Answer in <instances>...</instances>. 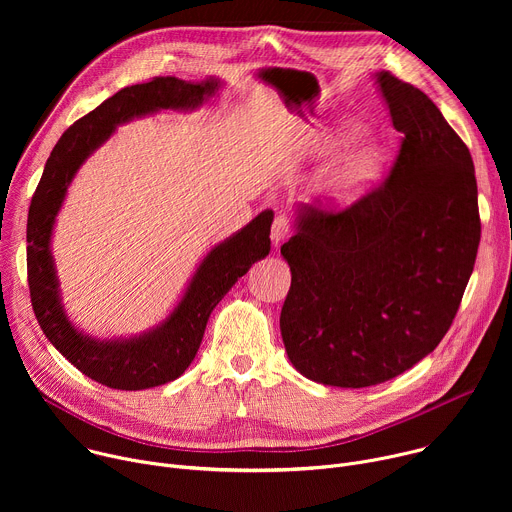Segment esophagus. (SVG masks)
<instances>
[{
    "mask_svg": "<svg viewBox=\"0 0 512 512\" xmlns=\"http://www.w3.org/2000/svg\"><path fill=\"white\" fill-rule=\"evenodd\" d=\"M289 235H291V223H289V218H287L285 214L275 216L273 227H271V243L277 247V245H281Z\"/></svg>",
    "mask_w": 512,
    "mask_h": 512,
    "instance_id": "34e87169",
    "label": "esophagus"
}]
</instances>
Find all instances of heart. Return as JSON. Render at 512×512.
<instances>
[{
    "instance_id": "obj_1",
    "label": "heart",
    "mask_w": 512,
    "mask_h": 512,
    "mask_svg": "<svg viewBox=\"0 0 512 512\" xmlns=\"http://www.w3.org/2000/svg\"><path fill=\"white\" fill-rule=\"evenodd\" d=\"M356 131L348 125L330 127L318 133V150L322 154L336 152L340 145H344L348 139H352ZM385 164L383 150L373 141L358 143L352 148L340 164L334 168L330 180H328V192L336 202H352L360 194L367 192L381 176Z\"/></svg>"
}]
</instances>
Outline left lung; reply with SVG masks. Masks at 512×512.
Segmentation results:
<instances>
[{
    "label": "left lung",
    "mask_w": 512,
    "mask_h": 512,
    "mask_svg": "<svg viewBox=\"0 0 512 512\" xmlns=\"http://www.w3.org/2000/svg\"><path fill=\"white\" fill-rule=\"evenodd\" d=\"M375 79L405 135L389 176L344 210L298 206L281 245L285 352L306 379L344 389L385 383L442 342L480 243L466 143L423 91L387 70Z\"/></svg>",
    "instance_id": "8db88e82"
}]
</instances>
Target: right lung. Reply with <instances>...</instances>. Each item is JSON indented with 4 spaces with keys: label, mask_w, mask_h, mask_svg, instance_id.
<instances>
[{
    "label": "right lung",
    "mask_w": 512,
    "mask_h": 512,
    "mask_svg": "<svg viewBox=\"0 0 512 512\" xmlns=\"http://www.w3.org/2000/svg\"><path fill=\"white\" fill-rule=\"evenodd\" d=\"M218 89V79L188 83L176 77H156L150 83L121 89L62 133L32 196L26 239L28 285L36 320L70 364L105 387L150 389L178 379L190 367L216 304L255 261L269 255L273 210L259 212L247 227L208 251L182 300L162 324L139 336L113 340H99L77 330L64 312L50 251L56 214L72 178L117 125L162 109H198Z\"/></svg>",
    "instance_id": "1"
}]
</instances>
